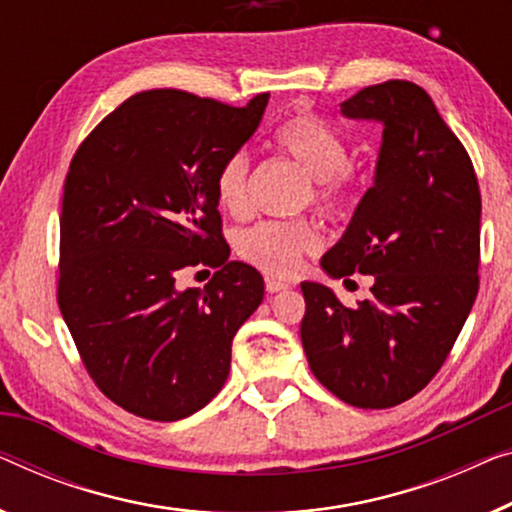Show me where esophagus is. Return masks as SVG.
<instances>
[{
  "instance_id": "obj_1",
  "label": "esophagus",
  "mask_w": 512,
  "mask_h": 512,
  "mask_svg": "<svg viewBox=\"0 0 512 512\" xmlns=\"http://www.w3.org/2000/svg\"><path fill=\"white\" fill-rule=\"evenodd\" d=\"M265 288H268V293H279V291H286V288H291V284H288V281L268 277L265 279Z\"/></svg>"
}]
</instances>
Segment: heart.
Instances as JSON below:
<instances>
[{
    "mask_svg": "<svg viewBox=\"0 0 512 512\" xmlns=\"http://www.w3.org/2000/svg\"><path fill=\"white\" fill-rule=\"evenodd\" d=\"M274 145L298 161L302 170L314 180L311 201L318 210L339 214L348 198V147L342 136L314 115H293L274 131ZM249 159L244 152H235L221 164L214 194L221 210L242 214L247 210ZM318 244L316 228L305 219L291 221H258L244 228L235 240L240 256L270 274H293L298 270L300 256Z\"/></svg>",
    "mask_w": 512,
    "mask_h": 512,
    "instance_id": "heart-1",
    "label": "heart"
}]
</instances>
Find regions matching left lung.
<instances>
[{"mask_svg":"<svg viewBox=\"0 0 512 512\" xmlns=\"http://www.w3.org/2000/svg\"><path fill=\"white\" fill-rule=\"evenodd\" d=\"M383 127L374 184L321 258L332 279L372 274V298L346 307L302 281L300 325L311 372L358 409H390L434 379L478 293L480 189L464 145L429 94L388 80L342 103Z\"/></svg>","mask_w":512,"mask_h":512,"instance_id":"obj_1","label":"left lung"}]
</instances>
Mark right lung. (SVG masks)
Listing matches in <instances>:
<instances>
[{
    "instance_id": "obj_1",
    "label": "right lung",
    "mask_w": 512,
    "mask_h": 512,
    "mask_svg": "<svg viewBox=\"0 0 512 512\" xmlns=\"http://www.w3.org/2000/svg\"><path fill=\"white\" fill-rule=\"evenodd\" d=\"M268 99L233 108L138 92L73 154L57 302L94 383L133 416L173 422L203 409L228 379L235 332L263 302L261 272L228 261L214 180ZM196 264L220 270L180 292L174 274Z\"/></svg>"
}]
</instances>
